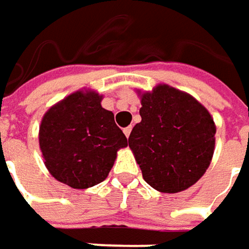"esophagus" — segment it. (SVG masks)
I'll return each mask as SVG.
<instances>
[{
	"label": "esophagus",
	"instance_id": "1",
	"mask_svg": "<svg viewBox=\"0 0 249 249\" xmlns=\"http://www.w3.org/2000/svg\"><path fill=\"white\" fill-rule=\"evenodd\" d=\"M131 131H132V126H126V128H124V134H125V137H126V138L129 137Z\"/></svg>",
	"mask_w": 249,
	"mask_h": 249
}]
</instances>
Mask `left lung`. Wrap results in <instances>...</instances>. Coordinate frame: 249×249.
Wrapping results in <instances>:
<instances>
[{"mask_svg": "<svg viewBox=\"0 0 249 249\" xmlns=\"http://www.w3.org/2000/svg\"><path fill=\"white\" fill-rule=\"evenodd\" d=\"M141 123L128 144L145 182L157 191H184L210 167L215 124L210 112L191 95L158 85L141 95Z\"/></svg>", "mask_w": 249, "mask_h": 249, "instance_id": "1", "label": "left lung"}]
</instances>
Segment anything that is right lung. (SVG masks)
<instances>
[{"mask_svg": "<svg viewBox=\"0 0 249 249\" xmlns=\"http://www.w3.org/2000/svg\"><path fill=\"white\" fill-rule=\"evenodd\" d=\"M101 95L77 91L50 108L39 126V148L51 175L84 190L102 182L117 151L128 145L114 114L101 107Z\"/></svg>", "mask_w": 249, "mask_h": 249, "instance_id": "right-lung-1", "label": "right lung"}]
</instances>
